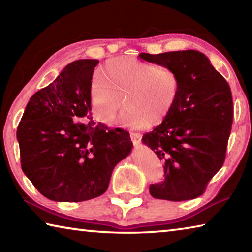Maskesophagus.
<instances>
[{
  "mask_svg": "<svg viewBox=\"0 0 252 252\" xmlns=\"http://www.w3.org/2000/svg\"><path fill=\"white\" fill-rule=\"evenodd\" d=\"M141 139H142V135L140 133H135V132H132L131 133V140L134 146H138V144L141 142Z\"/></svg>",
  "mask_w": 252,
  "mask_h": 252,
  "instance_id": "esophagus-1",
  "label": "esophagus"
}]
</instances>
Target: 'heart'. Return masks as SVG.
<instances>
[{
	"label": "heart",
	"mask_w": 252,
	"mask_h": 252,
	"mask_svg": "<svg viewBox=\"0 0 252 252\" xmlns=\"http://www.w3.org/2000/svg\"><path fill=\"white\" fill-rule=\"evenodd\" d=\"M180 79L174 70L155 63L121 57L109 60L105 74L96 71L89 88V105L94 120L110 126L123 103V123L131 129L159 126L176 104Z\"/></svg>",
	"instance_id": "1"
}]
</instances>
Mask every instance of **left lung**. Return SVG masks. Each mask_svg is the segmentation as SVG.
Here are the masks:
<instances>
[{
  "instance_id": "left-lung-1",
  "label": "left lung",
  "mask_w": 252,
  "mask_h": 252,
  "mask_svg": "<svg viewBox=\"0 0 252 252\" xmlns=\"http://www.w3.org/2000/svg\"><path fill=\"white\" fill-rule=\"evenodd\" d=\"M148 62L174 70L180 79L167 119L142 136L163 162L164 180L149 187L156 199L198 198L222 167L233 120L231 90L203 53L195 50L140 53Z\"/></svg>"
}]
</instances>
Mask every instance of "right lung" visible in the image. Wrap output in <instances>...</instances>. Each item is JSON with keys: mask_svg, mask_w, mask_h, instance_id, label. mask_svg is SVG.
Masks as SVG:
<instances>
[{"mask_svg": "<svg viewBox=\"0 0 252 252\" xmlns=\"http://www.w3.org/2000/svg\"><path fill=\"white\" fill-rule=\"evenodd\" d=\"M97 60H76L30 99L16 138L21 167L45 198L80 202L99 197L132 150L129 132L92 120L89 88Z\"/></svg>", "mask_w": 252, "mask_h": 252, "instance_id": "obj_1", "label": "right lung"}]
</instances>
